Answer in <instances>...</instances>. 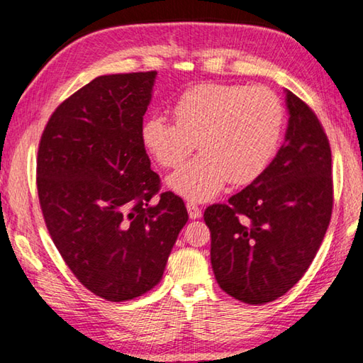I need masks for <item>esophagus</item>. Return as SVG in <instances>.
<instances>
[{
    "label": "esophagus",
    "instance_id": "1",
    "mask_svg": "<svg viewBox=\"0 0 363 363\" xmlns=\"http://www.w3.org/2000/svg\"><path fill=\"white\" fill-rule=\"evenodd\" d=\"M187 211H189L190 219L201 218V210L195 203H187Z\"/></svg>",
    "mask_w": 363,
    "mask_h": 363
}]
</instances>
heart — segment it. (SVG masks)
I'll use <instances>...</instances> for the list:
<instances>
[{"mask_svg":"<svg viewBox=\"0 0 363 363\" xmlns=\"http://www.w3.org/2000/svg\"><path fill=\"white\" fill-rule=\"evenodd\" d=\"M174 123L152 115L140 126V140L163 168H176L169 189L190 201H208L227 182L256 181L272 163L284 133L285 113L267 88L201 84L184 93L173 108Z\"/></svg>","mask_w":363,"mask_h":363,"instance_id":"obj_1","label":"heart"}]
</instances>
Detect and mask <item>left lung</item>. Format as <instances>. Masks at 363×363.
Masks as SVG:
<instances>
[{
	"label": "left lung",
	"instance_id": "1",
	"mask_svg": "<svg viewBox=\"0 0 363 363\" xmlns=\"http://www.w3.org/2000/svg\"><path fill=\"white\" fill-rule=\"evenodd\" d=\"M285 104V143L269 168L203 216L214 277L247 304L270 303L298 284L320 248L333 208L331 150L322 125L288 89Z\"/></svg>",
	"mask_w": 363,
	"mask_h": 363
}]
</instances>
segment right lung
<instances>
[{
    "label": "right lung",
    "mask_w": 363,
    "mask_h": 363,
    "mask_svg": "<svg viewBox=\"0 0 363 363\" xmlns=\"http://www.w3.org/2000/svg\"><path fill=\"white\" fill-rule=\"evenodd\" d=\"M157 72L102 75L64 101L41 136L36 186L54 245L82 284L113 303L163 277L189 214L158 192L140 140Z\"/></svg>",
    "instance_id": "add662e5"
}]
</instances>
